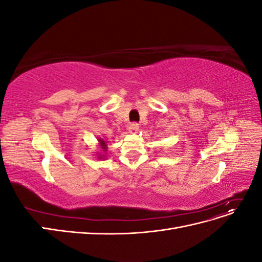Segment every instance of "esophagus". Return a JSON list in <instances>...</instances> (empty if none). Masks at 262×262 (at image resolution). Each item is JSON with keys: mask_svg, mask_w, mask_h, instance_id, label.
<instances>
[{"mask_svg": "<svg viewBox=\"0 0 262 262\" xmlns=\"http://www.w3.org/2000/svg\"><path fill=\"white\" fill-rule=\"evenodd\" d=\"M130 131H132V132H137L138 130H139V124L137 123V122H133V123H131L130 124Z\"/></svg>", "mask_w": 262, "mask_h": 262, "instance_id": "obj_1", "label": "esophagus"}]
</instances>
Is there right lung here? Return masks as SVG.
<instances>
[{"label":"right lung","mask_w":262,"mask_h":262,"mask_svg":"<svg viewBox=\"0 0 262 262\" xmlns=\"http://www.w3.org/2000/svg\"><path fill=\"white\" fill-rule=\"evenodd\" d=\"M98 142H99V144H100V146H101L102 150H104V152H106V150H107V144H106V141H104L102 139H98ZM99 155H100V154H99ZM101 157H105V156H100V157H98V158H101Z\"/></svg>","instance_id":"1"}]
</instances>
